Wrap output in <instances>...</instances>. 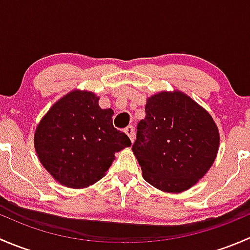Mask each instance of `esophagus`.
Here are the masks:
<instances>
[{
  "mask_svg": "<svg viewBox=\"0 0 250 250\" xmlns=\"http://www.w3.org/2000/svg\"><path fill=\"white\" fill-rule=\"evenodd\" d=\"M125 134H127L128 137H129L130 141H132V143H133V141H134V139H135L134 127H133V125H128V127L125 129Z\"/></svg>",
  "mask_w": 250,
  "mask_h": 250,
  "instance_id": "1",
  "label": "esophagus"
}]
</instances>
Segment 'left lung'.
<instances>
[{
    "label": "left lung",
    "mask_w": 250,
    "mask_h": 250,
    "mask_svg": "<svg viewBox=\"0 0 250 250\" xmlns=\"http://www.w3.org/2000/svg\"><path fill=\"white\" fill-rule=\"evenodd\" d=\"M132 146L148 184L181 192L208 172L219 148L211 116L180 92H162L147 100Z\"/></svg>",
    "instance_id": "obj_1"
}]
</instances>
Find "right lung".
Masks as SVG:
<instances>
[{"mask_svg":"<svg viewBox=\"0 0 250 250\" xmlns=\"http://www.w3.org/2000/svg\"><path fill=\"white\" fill-rule=\"evenodd\" d=\"M98 100L90 92L69 93L50 107L35 133L42 166L69 188H87L102 179L115 152L132 145L113 127V111L103 110Z\"/></svg>","mask_w":250,"mask_h":250,"instance_id":"1","label":"right lung"}]
</instances>
